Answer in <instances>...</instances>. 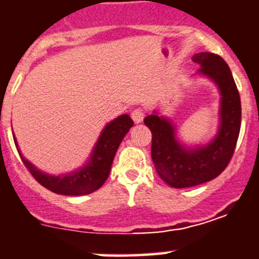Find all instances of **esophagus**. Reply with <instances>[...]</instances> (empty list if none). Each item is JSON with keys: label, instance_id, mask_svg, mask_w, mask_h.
<instances>
[{"label": "esophagus", "instance_id": "1", "mask_svg": "<svg viewBox=\"0 0 259 259\" xmlns=\"http://www.w3.org/2000/svg\"><path fill=\"white\" fill-rule=\"evenodd\" d=\"M132 118H133V120H134V122H137V124L143 121V119H144L143 109H135V110H133Z\"/></svg>", "mask_w": 259, "mask_h": 259}]
</instances>
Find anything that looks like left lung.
<instances>
[{
	"instance_id": "left-lung-1",
	"label": "left lung",
	"mask_w": 259,
	"mask_h": 259,
	"mask_svg": "<svg viewBox=\"0 0 259 259\" xmlns=\"http://www.w3.org/2000/svg\"><path fill=\"white\" fill-rule=\"evenodd\" d=\"M200 64L198 73L208 77L221 94L219 133L211 143L198 148H186L176 139L171 120L154 111L144 119L150 129L151 157L157 174L175 189L196 186L220 175L235 152L241 129V98L230 67L222 57L201 52L192 57Z\"/></svg>"
}]
</instances>
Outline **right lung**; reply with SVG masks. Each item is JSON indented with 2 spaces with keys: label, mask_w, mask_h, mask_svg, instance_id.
<instances>
[{
  "label": "right lung",
  "mask_w": 259,
  "mask_h": 259,
  "mask_svg": "<svg viewBox=\"0 0 259 259\" xmlns=\"http://www.w3.org/2000/svg\"><path fill=\"white\" fill-rule=\"evenodd\" d=\"M133 125H134V121L127 114L118 116L113 121L109 122L98 139L87 165L79 170L62 176H52L38 170L36 166L24 159L23 155L21 154L16 138L15 144L24 166L28 168L31 175L46 189L59 195H88L100 189L105 180L108 179L116 150Z\"/></svg>",
  "instance_id": "right-lung-1"
}]
</instances>
